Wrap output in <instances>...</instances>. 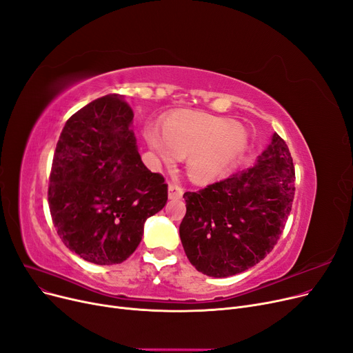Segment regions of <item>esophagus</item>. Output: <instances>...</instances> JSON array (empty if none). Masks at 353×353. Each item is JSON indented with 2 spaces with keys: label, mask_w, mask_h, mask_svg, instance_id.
Instances as JSON below:
<instances>
[{
  "label": "esophagus",
  "mask_w": 353,
  "mask_h": 353,
  "mask_svg": "<svg viewBox=\"0 0 353 353\" xmlns=\"http://www.w3.org/2000/svg\"><path fill=\"white\" fill-rule=\"evenodd\" d=\"M183 196V188L179 186V184H174V183H170L169 184V199L172 200H177Z\"/></svg>",
  "instance_id": "1"
}]
</instances>
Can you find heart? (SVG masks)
Returning a JSON list of instances; mask_svg holds the SVG:
<instances>
[{
	"label": "heart",
	"mask_w": 353,
	"mask_h": 353,
	"mask_svg": "<svg viewBox=\"0 0 353 353\" xmlns=\"http://www.w3.org/2000/svg\"><path fill=\"white\" fill-rule=\"evenodd\" d=\"M161 137L153 130L145 132L148 145L165 164L188 156V173L199 183L223 176L248 145L246 132L233 120L194 111L165 117Z\"/></svg>",
	"instance_id": "1"
}]
</instances>
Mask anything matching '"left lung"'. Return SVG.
Here are the masks:
<instances>
[{
	"label": "left lung",
	"instance_id": "1",
	"mask_svg": "<svg viewBox=\"0 0 353 353\" xmlns=\"http://www.w3.org/2000/svg\"><path fill=\"white\" fill-rule=\"evenodd\" d=\"M294 165L274 133L257 164L197 192H186L180 239L203 274L228 277L266 257L279 240L294 197Z\"/></svg>",
	"mask_w": 353,
	"mask_h": 353
}]
</instances>
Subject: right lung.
I'll list each match as a JSON object with an SVG mask.
<instances>
[{
	"mask_svg": "<svg viewBox=\"0 0 353 353\" xmlns=\"http://www.w3.org/2000/svg\"><path fill=\"white\" fill-rule=\"evenodd\" d=\"M133 110L120 94L72 114L52 159L48 205L63 243L96 265H117L141 242L147 217L167 203V184L141 161Z\"/></svg>",
	"mask_w": 353,
	"mask_h": 353,
	"instance_id": "right-lung-1",
	"label": "right lung"
}]
</instances>
